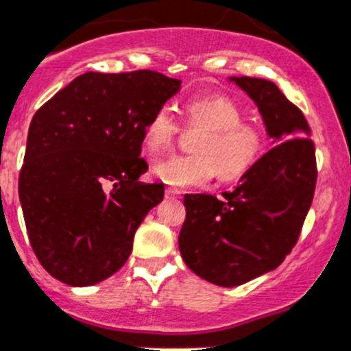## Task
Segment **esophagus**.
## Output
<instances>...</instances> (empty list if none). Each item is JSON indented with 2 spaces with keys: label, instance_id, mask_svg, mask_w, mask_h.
Masks as SVG:
<instances>
[{
  "label": "esophagus",
  "instance_id": "1",
  "mask_svg": "<svg viewBox=\"0 0 351 351\" xmlns=\"http://www.w3.org/2000/svg\"><path fill=\"white\" fill-rule=\"evenodd\" d=\"M180 194H182V191H178L175 186H168L166 189V197H180Z\"/></svg>",
  "mask_w": 351,
  "mask_h": 351
}]
</instances>
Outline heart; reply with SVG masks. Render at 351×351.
I'll return each instance as SVG.
<instances>
[{
  "instance_id": "1",
  "label": "heart",
  "mask_w": 351,
  "mask_h": 351,
  "mask_svg": "<svg viewBox=\"0 0 351 351\" xmlns=\"http://www.w3.org/2000/svg\"><path fill=\"white\" fill-rule=\"evenodd\" d=\"M185 124L201 130L192 142V154H173L157 159L152 175L166 185L197 186L209 180L234 182L242 178L263 156L267 131L244 119V110L225 95H206L185 101ZM180 135L171 109L160 106L143 126V143L149 150L166 149Z\"/></svg>"
}]
</instances>
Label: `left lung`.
I'll use <instances>...</instances> for the list:
<instances>
[{
	"instance_id": "left-lung-1",
	"label": "left lung",
	"mask_w": 351,
	"mask_h": 351,
	"mask_svg": "<svg viewBox=\"0 0 351 351\" xmlns=\"http://www.w3.org/2000/svg\"><path fill=\"white\" fill-rule=\"evenodd\" d=\"M256 101L271 147L223 197L185 194L178 245L195 275L234 287L274 270L291 253L312 206L315 145L303 112L271 81L232 77ZM281 143L279 144L278 142Z\"/></svg>"
}]
</instances>
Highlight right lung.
<instances>
[{"mask_svg": "<svg viewBox=\"0 0 351 351\" xmlns=\"http://www.w3.org/2000/svg\"><path fill=\"white\" fill-rule=\"evenodd\" d=\"M156 71L86 72L39 107L29 126L19 197L32 251L69 286L116 274L162 183H142L143 126L178 91Z\"/></svg>", "mask_w": 351, "mask_h": 351, "instance_id": "1", "label": "right lung"}]
</instances>
